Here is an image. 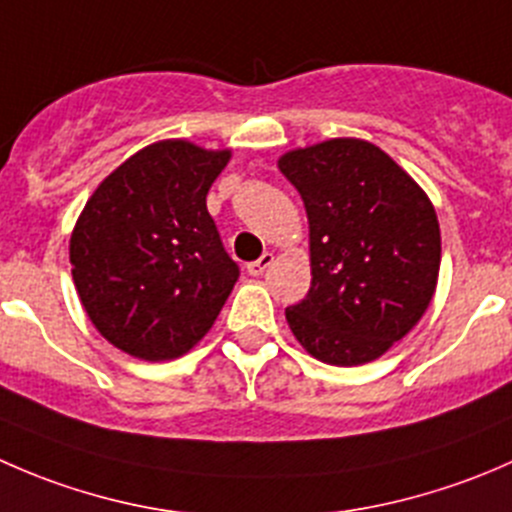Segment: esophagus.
<instances>
[{
  "label": "esophagus",
  "mask_w": 512,
  "mask_h": 512,
  "mask_svg": "<svg viewBox=\"0 0 512 512\" xmlns=\"http://www.w3.org/2000/svg\"><path fill=\"white\" fill-rule=\"evenodd\" d=\"M272 262H275V255H272V252H265L260 260H255V262H250V265H247V272H250L252 277H260L262 272H265L267 267L272 265Z\"/></svg>",
  "instance_id": "obj_1"
}]
</instances>
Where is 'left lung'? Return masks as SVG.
<instances>
[{
  "label": "left lung",
  "instance_id": "obj_1",
  "mask_svg": "<svg viewBox=\"0 0 512 512\" xmlns=\"http://www.w3.org/2000/svg\"><path fill=\"white\" fill-rule=\"evenodd\" d=\"M304 200L312 287L285 309L304 352L332 366L379 359L416 327L441 270L426 190L389 153L329 138L277 160Z\"/></svg>",
  "mask_w": 512,
  "mask_h": 512
}]
</instances>
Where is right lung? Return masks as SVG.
Returning a JSON list of instances; mask_svg holds the SVG:
<instances>
[{
  "label": "right lung",
  "instance_id": "1",
  "mask_svg": "<svg viewBox=\"0 0 512 512\" xmlns=\"http://www.w3.org/2000/svg\"><path fill=\"white\" fill-rule=\"evenodd\" d=\"M232 151L165 138L98 183L69 240L71 277L106 342L143 361L188 354L235 287L208 213L210 185Z\"/></svg>",
  "mask_w": 512,
  "mask_h": 512
}]
</instances>
